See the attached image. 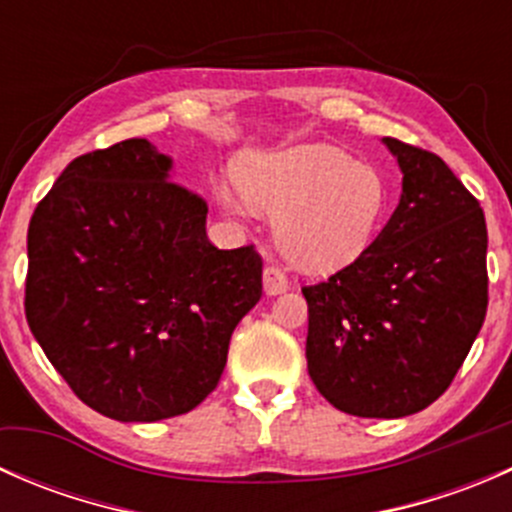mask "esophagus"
<instances>
[{"label": "esophagus", "mask_w": 512, "mask_h": 512, "mask_svg": "<svg viewBox=\"0 0 512 512\" xmlns=\"http://www.w3.org/2000/svg\"><path fill=\"white\" fill-rule=\"evenodd\" d=\"M262 285H265V294L275 297V294H282L289 289L287 275L277 265H267L265 272H262Z\"/></svg>", "instance_id": "esophagus-1"}]
</instances>
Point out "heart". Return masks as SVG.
<instances>
[{
	"label": "heart",
	"instance_id": "obj_1",
	"mask_svg": "<svg viewBox=\"0 0 512 512\" xmlns=\"http://www.w3.org/2000/svg\"><path fill=\"white\" fill-rule=\"evenodd\" d=\"M235 178L257 210L275 215L282 255L312 272L342 270L364 255L389 205L379 168L324 143L257 153L240 160ZM215 200L232 218L245 213L227 183L215 185Z\"/></svg>",
	"mask_w": 512,
	"mask_h": 512
}]
</instances>
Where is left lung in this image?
Instances as JSON below:
<instances>
[{"mask_svg": "<svg viewBox=\"0 0 512 512\" xmlns=\"http://www.w3.org/2000/svg\"><path fill=\"white\" fill-rule=\"evenodd\" d=\"M401 198L374 242L304 287L307 369L344 414L401 418L431 406L471 352L488 307L483 210L436 153L381 138Z\"/></svg>", "mask_w": 512, "mask_h": 512, "instance_id": "obj_1", "label": "left lung"}]
</instances>
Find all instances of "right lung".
<instances>
[{"label": "right lung", "mask_w": 512, "mask_h": 512, "mask_svg": "<svg viewBox=\"0 0 512 512\" xmlns=\"http://www.w3.org/2000/svg\"><path fill=\"white\" fill-rule=\"evenodd\" d=\"M146 138L71 160L29 223L27 322L98 414L151 423L193 411L260 302L255 247L218 250L208 205Z\"/></svg>", "instance_id": "add662e5"}]
</instances>
